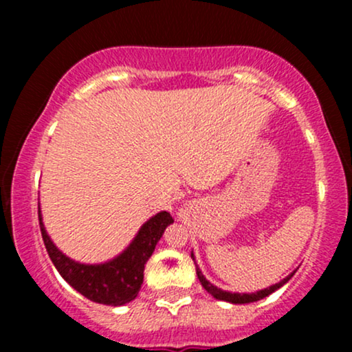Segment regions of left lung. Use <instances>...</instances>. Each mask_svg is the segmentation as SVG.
<instances>
[{
	"mask_svg": "<svg viewBox=\"0 0 352 352\" xmlns=\"http://www.w3.org/2000/svg\"><path fill=\"white\" fill-rule=\"evenodd\" d=\"M192 260L195 261V256H193L192 253ZM197 266V263H195ZM294 274V272L292 274H288L286 278H283V280L280 283H276V285L270 286V288H265V289H260V292L256 293H230V292H223V289L217 288L215 285H212L207 278L204 276V273L200 272V268L197 266V276H199V280L201 283V286H204L207 292L212 294L213 298H217V300H221V301H228V302H233V305H246V302H254V301H260L263 300V298L268 296V294H272L276 292V289H280L285 283H288L289 280H292V276Z\"/></svg>",
	"mask_w": 352,
	"mask_h": 352,
	"instance_id": "1",
	"label": "left lung"
}]
</instances>
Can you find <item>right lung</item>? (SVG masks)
Wrapping results in <instances>:
<instances>
[{
	"instance_id": "1",
	"label": "right lung",
	"mask_w": 352,
	"mask_h": 352,
	"mask_svg": "<svg viewBox=\"0 0 352 352\" xmlns=\"http://www.w3.org/2000/svg\"><path fill=\"white\" fill-rule=\"evenodd\" d=\"M38 215L44 246L60 276L87 300L109 306H122L135 300L144 283L145 263L152 256L165 228L173 223L168 212L157 213L145 221L131 245L114 260L100 265H84L59 252L44 228L41 208Z\"/></svg>"
}]
</instances>
